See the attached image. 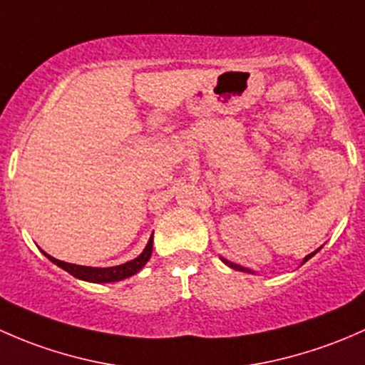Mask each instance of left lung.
<instances>
[{
  "mask_svg": "<svg viewBox=\"0 0 365 365\" xmlns=\"http://www.w3.org/2000/svg\"><path fill=\"white\" fill-rule=\"evenodd\" d=\"M314 253H317V251H314ZM314 253L307 255V257H306V258H304V264H306V262H307V260H309V258H311V257H313V255H314ZM223 262H225V264H227L228 267H232V269H235V270H242V272H251V270H250V269H244V267H240V265H237V264H232V262L225 260V258H223Z\"/></svg>",
  "mask_w": 365,
  "mask_h": 365,
  "instance_id": "left-lung-1",
  "label": "left lung"
}]
</instances>
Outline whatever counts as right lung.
Instances as JSON below:
<instances>
[{
    "label": "right lung",
    "instance_id": "obj_1",
    "mask_svg": "<svg viewBox=\"0 0 365 365\" xmlns=\"http://www.w3.org/2000/svg\"><path fill=\"white\" fill-rule=\"evenodd\" d=\"M151 253H153V237L149 239L148 246H145V250L142 251L140 257H137L135 260L126 262V264H123V265L98 269V267H84V265L66 264V262L56 260V258L48 257V255L43 251V255L48 258V260L54 262V264L61 267V269H65L66 272L71 274V276L78 277V279L91 281V283H114V281L126 279V277L137 274L142 267L148 264V260L151 258Z\"/></svg>",
    "mask_w": 365,
    "mask_h": 365
}]
</instances>
